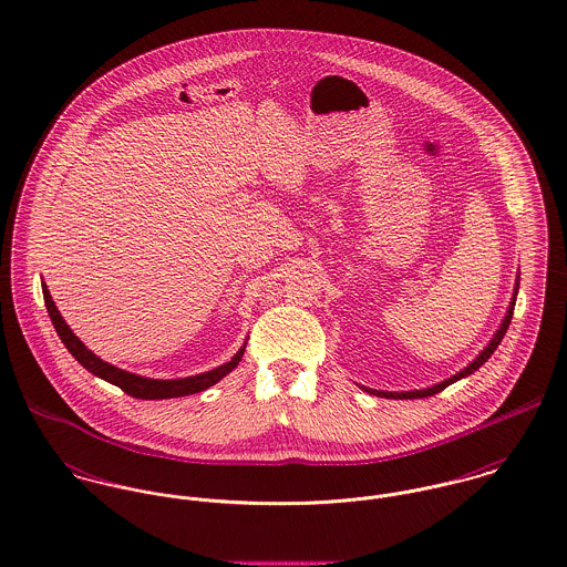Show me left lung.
Instances as JSON below:
<instances>
[{
	"instance_id": "obj_1",
	"label": "left lung",
	"mask_w": 567,
	"mask_h": 567,
	"mask_svg": "<svg viewBox=\"0 0 567 567\" xmlns=\"http://www.w3.org/2000/svg\"><path fill=\"white\" fill-rule=\"evenodd\" d=\"M517 286L519 284H515V292L514 299H512V306L507 309V316H505V320H503V324H501V329L494 333V338L489 340V344L476 355V360L472 361L470 365H465L462 372H457V374H453L451 379H446V381H442V383H437V385H431V388H426V390H413V392H381V390H370V388H361V390H365L368 394H374V396H381V399H424V396H433V394H437V392H442L444 388H449L451 383H455V381H460V379H464L467 374H472L474 370H478L485 361L492 358V353L498 349V344L503 342V338H505V333H507V329H509V324H512V316H514L515 308V297H517Z\"/></svg>"
}]
</instances>
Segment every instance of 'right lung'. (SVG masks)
I'll return each mask as SVG.
<instances>
[{
    "label": "right lung",
    "mask_w": 567,
    "mask_h": 567,
    "mask_svg": "<svg viewBox=\"0 0 567 567\" xmlns=\"http://www.w3.org/2000/svg\"><path fill=\"white\" fill-rule=\"evenodd\" d=\"M43 297H45V308L50 311L53 329L60 336L62 344L69 349V353L80 361L89 372H93L95 377H100L103 381L121 388L125 394L134 396V399H143V401H159V399H179V396H188V394H197L204 392L209 385L218 383L225 374H229L238 361L245 355V347H240V351L218 368L207 370L204 374H195V377H186V379H147V377H138L132 372H125L107 361L100 360L93 351H89L80 338L69 329V324L62 320L60 311L53 303L52 295L48 290V286L43 284Z\"/></svg>",
    "instance_id": "right-lung-1"
}]
</instances>
